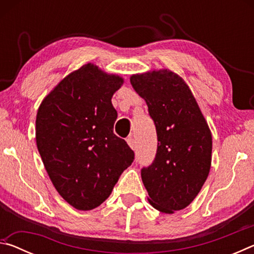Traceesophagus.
Here are the masks:
<instances>
[{
	"label": "esophagus",
	"mask_w": 254,
	"mask_h": 254,
	"mask_svg": "<svg viewBox=\"0 0 254 254\" xmlns=\"http://www.w3.org/2000/svg\"><path fill=\"white\" fill-rule=\"evenodd\" d=\"M127 144L130 145V147H131L133 150L135 149V141H134V139H133V136H128L127 140Z\"/></svg>",
	"instance_id": "34e87169"
}]
</instances>
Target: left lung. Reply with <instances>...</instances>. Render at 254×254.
Instances as JSON below:
<instances>
[{
  "mask_svg": "<svg viewBox=\"0 0 254 254\" xmlns=\"http://www.w3.org/2000/svg\"><path fill=\"white\" fill-rule=\"evenodd\" d=\"M148 105L157 131L152 163L141 169L149 201L162 213L191 203L207 178L212 161V134L186 83L173 71L131 77Z\"/></svg>",
  "mask_w": 254,
  "mask_h": 254,
  "instance_id": "obj_1",
  "label": "left lung"
}]
</instances>
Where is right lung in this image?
<instances>
[{"mask_svg": "<svg viewBox=\"0 0 254 254\" xmlns=\"http://www.w3.org/2000/svg\"><path fill=\"white\" fill-rule=\"evenodd\" d=\"M122 83L87 64L60 81L38 110L42 162L59 195L79 210L100 206L134 160L113 132L118 113L111 100Z\"/></svg>", "mask_w": 254, "mask_h": 254, "instance_id": "1", "label": "right lung"}]
</instances>
